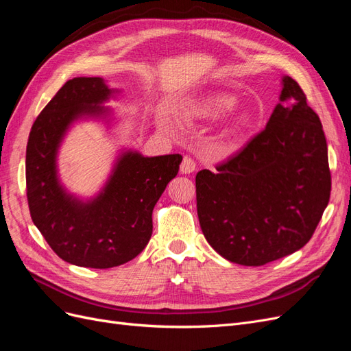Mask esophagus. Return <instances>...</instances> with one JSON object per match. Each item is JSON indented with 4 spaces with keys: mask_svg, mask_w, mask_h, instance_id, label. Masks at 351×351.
<instances>
[{
    "mask_svg": "<svg viewBox=\"0 0 351 351\" xmlns=\"http://www.w3.org/2000/svg\"><path fill=\"white\" fill-rule=\"evenodd\" d=\"M195 169H196V162L190 156H184L182 165H180V171L183 174H192Z\"/></svg>",
    "mask_w": 351,
    "mask_h": 351,
    "instance_id": "1",
    "label": "esophagus"
}]
</instances>
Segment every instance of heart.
<instances>
[{
    "label": "heart",
    "instance_id": "1",
    "mask_svg": "<svg viewBox=\"0 0 351 351\" xmlns=\"http://www.w3.org/2000/svg\"><path fill=\"white\" fill-rule=\"evenodd\" d=\"M237 105V98L231 93H212L205 97L204 99L197 101L195 105H192L189 110V115L192 119L196 120H214L218 119V117L226 115L230 112L232 108ZM250 121V117L246 111H243L237 114L232 121L228 124L226 129L227 134L230 136H236L239 134L244 127H246ZM159 124H161L162 129L165 130H171L173 129V123L165 115L159 117Z\"/></svg>",
    "mask_w": 351,
    "mask_h": 351
}]
</instances>
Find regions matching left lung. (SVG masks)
<instances>
[{"instance_id":"8db88e82","label":"left lung","mask_w":351,"mask_h":351,"mask_svg":"<svg viewBox=\"0 0 351 351\" xmlns=\"http://www.w3.org/2000/svg\"><path fill=\"white\" fill-rule=\"evenodd\" d=\"M280 104L259 134L196 174L197 217L222 258L261 267L302 249L331 193L328 147L317 114L294 79L282 77Z\"/></svg>"}]
</instances>
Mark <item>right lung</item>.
Masks as SVG:
<instances>
[{
    "mask_svg": "<svg viewBox=\"0 0 351 351\" xmlns=\"http://www.w3.org/2000/svg\"><path fill=\"white\" fill-rule=\"evenodd\" d=\"M114 90L101 77L66 82L38 115L26 147L30 217L58 256L71 265L107 269L134 259L152 236V210L177 176L183 156L123 152L98 196L80 200L60 183L57 154L70 125L84 117L107 119L101 105Z\"/></svg>",
    "mask_w": 351,
    "mask_h": 351,
    "instance_id": "1",
    "label": "right lung"
}]
</instances>
